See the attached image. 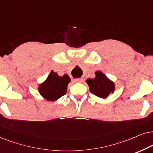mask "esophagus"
<instances>
[{
  "mask_svg": "<svg viewBox=\"0 0 153 153\" xmlns=\"http://www.w3.org/2000/svg\"><path fill=\"white\" fill-rule=\"evenodd\" d=\"M83 79L82 78H77V79H74L73 81L74 82H83Z\"/></svg>",
  "mask_w": 153,
  "mask_h": 153,
  "instance_id": "esophagus-1",
  "label": "esophagus"
}]
</instances>
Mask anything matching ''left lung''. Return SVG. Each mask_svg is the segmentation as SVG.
<instances>
[{"mask_svg":"<svg viewBox=\"0 0 153 153\" xmlns=\"http://www.w3.org/2000/svg\"><path fill=\"white\" fill-rule=\"evenodd\" d=\"M94 74V78H88L86 80L89 91L101 99H106L110 94L115 91V83L101 71H96Z\"/></svg>","mask_w":153,"mask_h":153,"instance_id":"left-lung-1","label":"left lung"}]
</instances>
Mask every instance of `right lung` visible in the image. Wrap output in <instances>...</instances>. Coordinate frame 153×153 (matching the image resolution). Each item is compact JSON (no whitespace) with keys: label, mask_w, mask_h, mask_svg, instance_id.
I'll return each mask as SVG.
<instances>
[{"label":"right lung","mask_w":153,"mask_h":153,"mask_svg":"<svg viewBox=\"0 0 153 153\" xmlns=\"http://www.w3.org/2000/svg\"><path fill=\"white\" fill-rule=\"evenodd\" d=\"M71 78L67 74L59 76L57 73L52 71L46 80L38 87V91L47 101H54L65 95Z\"/></svg>","instance_id":"add662e5"}]
</instances>
